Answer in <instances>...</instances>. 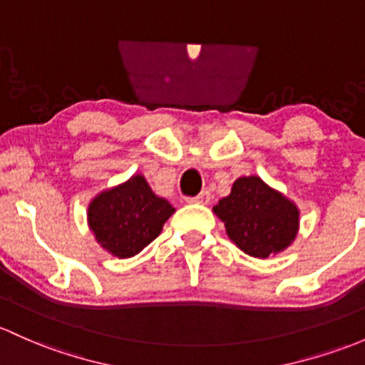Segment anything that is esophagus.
Segmentation results:
<instances>
[{"instance_id": "obj_1", "label": "esophagus", "mask_w": 365, "mask_h": 365, "mask_svg": "<svg viewBox=\"0 0 365 365\" xmlns=\"http://www.w3.org/2000/svg\"><path fill=\"white\" fill-rule=\"evenodd\" d=\"M210 202V193L209 191H202L198 197L187 198V203H209Z\"/></svg>"}]
</instances>
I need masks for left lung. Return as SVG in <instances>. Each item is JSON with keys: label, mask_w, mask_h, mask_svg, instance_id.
<instances>
[{"label": "left lung", "mask_w": 365, "mask_h": 365, "mask_svg": "<svg viewBox=\"0 0 365 365\" xmlns=\"http://www.w3.org/2000/svg\"><path fill=\"white\" fill-rule=\"evenodd\" d=\"M214 212L225 222L231 240L261 259L287 249L299 228L297 207L256 175L237 179Z\"/></svg>", "instance_id": "1"}]
</instances>
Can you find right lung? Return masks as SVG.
Listing matches in <instances>:
<instances>
[{"label": "right lung", "mask_w": 365, "mask_h": 365, "mask_svg": "<svg viewBox=\"0 0 365 365\" xmlns=\"http://www.w3.org/2000/svg\"><path fill=\"white\" fill-rule=\"evenodd\" d=\"M174 207L153 193L143 175L103 191L88 207V225L96 240L116 257H132L162 231Z\"/></svg>", "instance_id": "add662e5"}]
</instances>
